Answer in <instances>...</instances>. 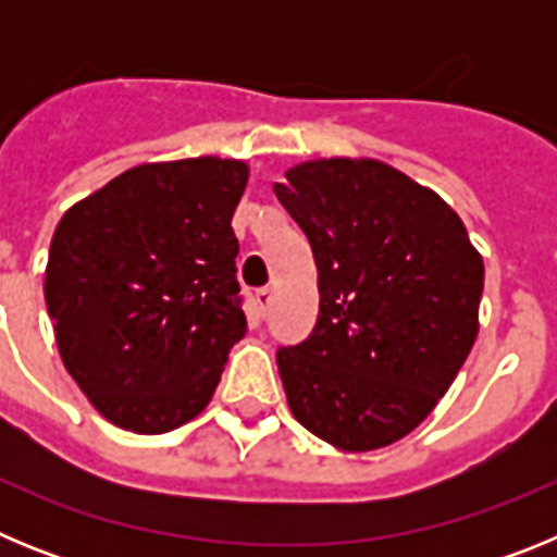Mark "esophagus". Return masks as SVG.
<instances>
[{
  "label": "esophagus",
  "mask_w": 557,
  "mask_h": 557,
  "mask_svg": "<svg viewBox=\"0 0 557 557\" xmlns=\"http://www.w3.org/2000/svg\"><path fill=\"white\" fill-rule=\"evenodd\" d=\"M253 301H256V309H259V312L264 314V312H268V309H270V304H273V289H270V287L256 289Z\"/></svg>",
  "instance_id": "34e87169"
}]
</instances>
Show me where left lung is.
Returning <instances> with one entry per match:
<instances>
[{
    "label": "left lung",
    "instance_id": "1",
    "mask_svg": "<svg viewBox=\"0 0 557 557\" xmlns=\"http://www.w3.org/2000/svg\"><path fill=\"white\" fill-rule=\"evenodd\" d=\"M318 264L312 334L278 348L287 405L312 435L373 451L441 401L480 329V250L457 211L376 159H318L273 186Z\"/></svg>",
    "mask_w": 557,
    "mask_h": 557
}]
</instances>
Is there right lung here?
Here are the masks:
<instances>
[{
    "mask_svg": "<svg viewBox=\"0 0 557 557\" xmlns=\"http://www.w3.org/2000/svg\"><path fill=\"white\" fill-rule=\"evenodd\" d=\"M248 164H139L77 200L49 245L47 298L63 366L111 424L178 430L206 410L245 337L231 218Z\"/></svg>",
    "mask_w": 557,
    "mask_h": 557,
    "instance_id": "right-lung-1",
    "label": "right lung"
}]
</instances>
